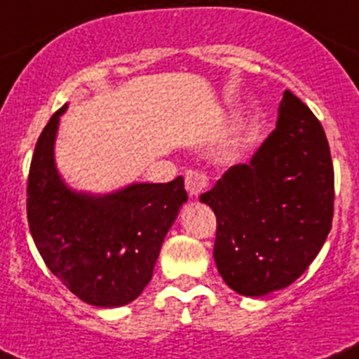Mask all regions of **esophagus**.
<instances>
[{"label":"esophagus","instance_id":"34e87169","mask_svg":"<svg viewBox=\"0 0 359 359\" xmlns=\"http://www.w3.org/2000/svg\"><path fill=\"white\" fill-rule=\"evenodd\" d=\"M210 184V177L201 170H189L186 173V189L191 197H197L208 188Z\"/></svg>","mask_w":359,"mask_h":359}]
</instances>
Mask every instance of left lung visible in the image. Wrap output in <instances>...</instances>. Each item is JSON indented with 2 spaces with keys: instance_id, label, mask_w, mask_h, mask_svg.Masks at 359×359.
Listing matches in <instances>:
<instances>
[{
  "instance_id": "obj_1",
  "label": "left lung",
  "mask_w": 359,
  "mask_h": 359,
  "mask_svg": "<svg viewBox=\"0 0 359 359\" xmlns=\"http://www.w3.org/2000/svg\"><path fill=\"white\" fill-rule=\"evenodd\" d=\"M201 203L217 217L213 257L231 290L259 297L292 285L325 245L334 215L330 147L314 113L285 91L263 146Z\"/></svg>"
}]
</instances>
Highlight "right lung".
I'll use <instances>...</instances> for the list:
<instances>
[{
	"mask_svg": "<svg viewBox=\"0 0 359 359\" xmlns=\"http://www.w3.org/2000/svg\"><path fill=\"white\" fill-rule=\"evenodd\" d=\"M50 116L32 155L27 219L50 272L82 301L122 306L151 281L165 233L188 201L184 179L131 184L109 195L72 191L54 164L60 116Z\"/></svg>",
	"mask_w": 359,
	"mask_h": 359,
	"instance_id": "add662e5",
	"label": "right lung"
}]
</instances>
